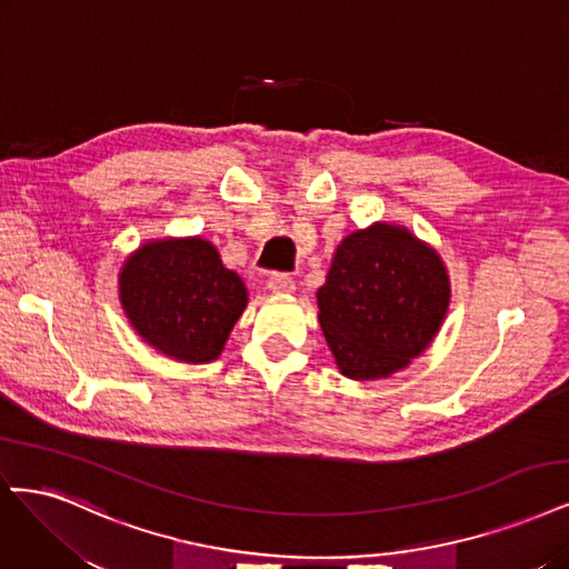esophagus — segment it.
<instances>
[{"mask_svg": "<svg viewBox=\"0 0 569 569\" xmlns=\"http://www.w3.org/2000/svg\"><path fill=\"white\" fill-rule=\"evenodd\" d=\"M268 289L272 293H291L293 280L287 276V272H272V276L268 278Z\"/></svg>", "mask_w": 569, "mask_h": 569, "instance_id": "esophagus-1", "label": "esophagus"}]
</instances>
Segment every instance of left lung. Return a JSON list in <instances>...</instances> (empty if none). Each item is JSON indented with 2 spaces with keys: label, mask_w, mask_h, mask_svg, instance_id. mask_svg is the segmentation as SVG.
I'll return each instance as SVG.
<instances>
[{
  "label": "left lung",
  "mask_w": 569,
  "mask_h": 569,
  "mask_svg": "<svg viewBox=\"0 0 569 569\" xmlns=\"http://www.w3.org/2000/svg\"><path fill=\"white\" fill-rule=\"evenodd\" d=\"M318 308L341 375L386 379L436 339L449 308V276L433 247L379 221L341 240Z\"/></svg>",
  "instance_id": "1"
}]
</instances>
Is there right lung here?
I'll list each match as a JSON object with an SVG mask.
<instances>
[{
    "label": "right lung",
    "mask_w": 569,
    "mask_h": 569,
    "mask_svg": "<svg viewBox=\"0 0 569 569\" xmlns=\"http://www.w3.org/2000/svg\"><path fill=\"white\" fill-rule=\"evenodd\" d=\"M120 301L154 350L202 365L221 356L247 308V287L202 238L150 240L120 270Z\"/></svg>",
    "instance_id": "add662e5"
}]
</instances>
